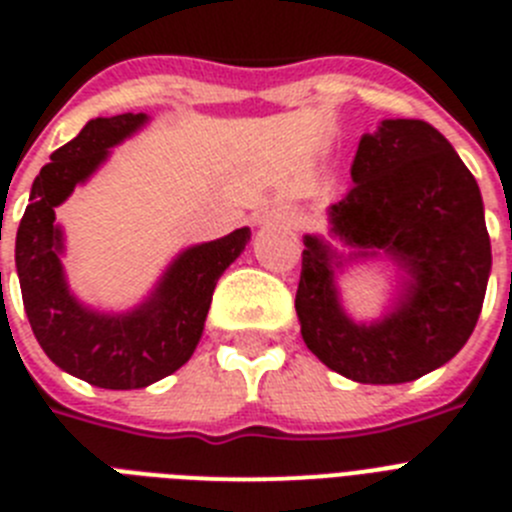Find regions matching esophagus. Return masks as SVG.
Wrapping results in <instances>:
<instances>
[{
	"mask_svg": "<svg viewBox=\"0 0 512 512\" xmlns=\"http://www.w3.org/2000/svg\"><path fill=\"white\" fill-rule=\"evenodd\" d=\"M264 220H277V223H284V225H289V228H297V225L302 223L300 212H297V210H292V207H287V210H277V212H271V215H266Z\"/></svg>",
	"mask_w": 512,
	"mask_h": 512,
	"instance_id": "34e87169",
	"label": "esophagus"
}]
</instances>
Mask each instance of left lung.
I'll list each match as a JSON object with an SVG mask.
<instances>
[{
    "label": "left lung",
    "mask_w": 512,
    "mask_h": 512,
    "mask_svg": "<svg viewBox=\"0 0 512 512\" xmlns=\"http://www.w3.org/2000/svg\"><path fill=\"white\" fill-rule=\"evenodd\" d=\"M354 187L328 207L330 233L305 235L295 307L307 348L361 384L413 382L469 341L492 269L485 205L472 171L433 125L382 120L359 140ZM387 255L403 271L393 310L354 324L337 297L346 263Z\"/></svg>",
    "instance_id": "8db88e82"
}]
</instances>
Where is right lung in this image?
Returning <instances> with one entry per match:
<instances>
[{
  "mask_svg": "<svg viewBox=\"0 0 512 512\" xmlns=\"http://www.w3.org/2000/svg\"><path fill=\"white\" fill-rule=\"evenodd\" d=\"M146 122L143 112L89 120L35 176L17 228L22 305L40 348L63 372L104 390H140L187 364L205 330L217 279L251 241V230L238 228L217 241L184 248L151 297L130 312L92 310L71 295L56 207L107 161L112 146Z\"/></svg>",
  "mask_w": 512,
  "mask_h": 512,
  "instance_id": "obj_1",
  "label": "right lung"
}]
</instances>
